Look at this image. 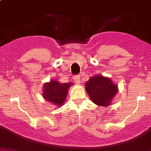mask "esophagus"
Segmentation results:
<instances>
[{
  "instance_id": "1",
  "label": "esophagus",
  "mask_w": 151,
  "mask_h": 151,
  "mask_svg": "<svg viewBox=\"0 0 151 151\" xmlns=\"http://www.w3.org/2000/svg\"><path fill=\"white\" fill-rule=\"evenodd\" d=\"M80 79H81V76L80 75L73 76V80H74V81H75L77 83H80Z\"/></svg>"
}]
</instances>
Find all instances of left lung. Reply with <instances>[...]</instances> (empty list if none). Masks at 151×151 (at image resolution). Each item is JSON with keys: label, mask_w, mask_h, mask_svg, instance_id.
<instances>
[{"label": "left lung", "mask_w": 151, "mask_h": 151, "mask_svg": "<svg viewBox=\"0 0 151 151\" xmlns=\"http://www.w3.org/2000/svg\"><path fill=\"white\" fill-rule=\"evenodd\" d=\"M85 89L95 104L107 107L117 92V86L110 78L101 75L91 77L85 83Z\"/></svg>", "instance_id": "left-lung-1"}]
</instances>
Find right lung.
Masks as SVG:
<instances>
[{
	"mask_svg": "<svg viewBox=\"0 0 151 151\" xmlns=\"http://www.w3.org/2000/svg\"><path fill=\"white\" fill-rule=\"evenodd\" d=\"M72 83H60L56 80H51L50 82L44 83L43 88V97L48 102L61 106L66 100L68 89Z\"/></svg>",
	"mask_w": 151,
	"mask_h": 151,
	"instance_id": "obj_1",
	"label": "right lung"
}]
</instances>
